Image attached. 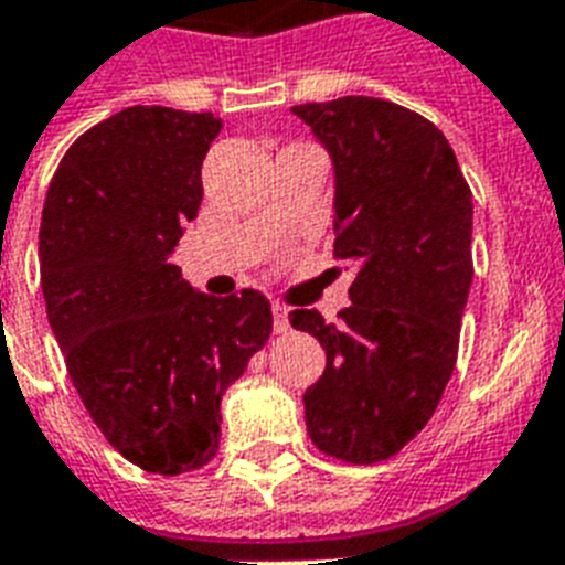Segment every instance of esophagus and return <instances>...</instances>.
Instances as JSON below:
<instances>
[{
    "label": "esophagus",
    "instance_id": "34e87169",
    "mask_svg": "<svg viewBox=\"0 0 565 565\" xmlns=\"http://www.w3.org/2000/svg\"><path fill=\"white\" fill-rule=\"evenodd\" d=\"M273 324H275V333H287L290 330V322H287V307L273 301Z\"/></svg>",
    "mask_w": 565,
    "mask_h": 565
}]
</instances>
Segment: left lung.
<instances>
[{"mask_svg":"<svg viewBox=\"0 0 565 565\" xmlns=\"http://www.w3.org/2000/svg\"><path fill=\"white\" fill-rule=\"evenodd\" d=\"M292 113L333 156V258L356 269L339 322L290 316L328 354L305 392L307 435L324 456L377 465L429 424L456 369L473 194L444 132L401 104L348 95Z\"/></svg>","mask_w":565,"mask_h":565,"instance_id":"obj_1","label":"left lung"}]
</instances>
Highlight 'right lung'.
<instances>
[{"mask_svg":"<svg viewBox=\"0 0 565 565\" xmlns=\"http://www.w3.org/2000/svg\"><path fill=\"white\" fill-rule=\"evenodd\" d=\"M223 118L127 107L60 159L40 223V284L68 377L127 461L159 476L220 449V397L267 345L258 290L214 298L171 264L203 203Z\"/></svg>","mask_w":565,"mask_h":565,"instance_id":"obj_1","label":"right lung"}]
</instances>
